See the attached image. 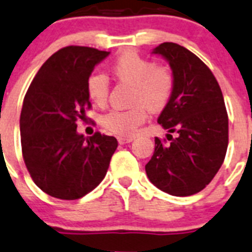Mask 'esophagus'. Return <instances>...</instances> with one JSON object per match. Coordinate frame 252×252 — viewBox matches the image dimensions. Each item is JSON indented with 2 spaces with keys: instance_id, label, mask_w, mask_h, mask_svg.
I'll return each mask as SVG.
<instances>
[{
  "instance_id": "1",
  "label": "esophagus",
  "mask_w": 252,
  "mask_h": 252,
  "mask_svg": "<svg viewBox=\"0 0 252 252\" xmlns=\"http://www.w3.org/2000/svg\"><path fill=\"white\" fill-rule=\"evenodd\" d=\"M117 140L120 144H127V143H131V141L134 140V137L132 136H120Z\"/></svg>"
}]
</instances>
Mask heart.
<instances>
[{
  "instance_id": "heart-1",
  "label": "heart",
  "mask_w": 252,
  "mask_h": 252,
  "mask_svg": "<svg viewBox=\"0 0 252 252\" xmlns=\"http://www.w3.org/2000/svg\"><path fill=\"white\" fill-rule=\"evenodd\" d=\"M111 71L117 80L131 85L130 108L111 109L100 118L105 130L115 135L130 136L147 120V108L159 112L168 105L175 90V75L165 66L156 64L134 51H126L112 63ZM109 93L108 80L102 74L90 75L87 81L88 98L103 107Z\"/></svg>"
}]
</instances>
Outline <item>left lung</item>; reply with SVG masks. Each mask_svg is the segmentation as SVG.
I'll return each instance as SVG.
<instances>
[{
  "label": "left lung",
  "mask_w": 252,
  "mask_h": 252,
  "mask_svg": "<svg viewBox=\"0 0 252 252\" xmlns=\"http://www.w3.org/2000/svg\"><path fill=\"white\" fill-rule=\"evenodd\" d=\"M153 53L163 56L175 75V90L158 124L178 136L156 137L145 165L148 178L173 196H190L209 185L223 164L228 147V115L220 87L196 55L165 42Z\"/></svg>",
  "instance_id": "8db88e82"
}]
</instances>
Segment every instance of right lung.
<instances>
[{
  "instance_id": "obj_1",
  "label": "right lung",
  "mask_w": 252,
  "mask_h": 252,
  "mask_svg": "<svg viewBox=\"0 0 252 252\" xmlns=\"http://www.w3.org/2000/svg\"><path fill=\"white\" fill-rule=\"evenodd\" d=\"M109 52L68 46L53 53L30 84L20 115L23 158L42 191L62 200H76L104 178L117 140L95 132L84 137L79 120L92 108L87 81L94 66Z\"/></svg>"
}]
</instances>
